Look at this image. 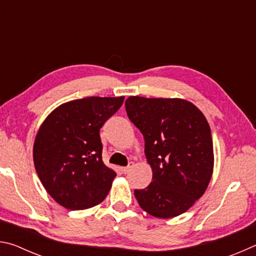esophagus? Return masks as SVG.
Wrapping results in <instances>:
<instances>
[{"label":"esophagus","mask_w":256,"mask_h":256,"mask_svg":"<svg viewBox=\"0 0 256 256\" xmlns=\"http://www.w3.org/2000/svg\"><path fill=\"white\" fill-rule=\"evenodd\" d=\"M134 166L133 162H130L126 167H122L120 170H122V172H124V174H128V172L132 170V167Z\"/></svg>","instance_id":"34e87169"}]
</instances>
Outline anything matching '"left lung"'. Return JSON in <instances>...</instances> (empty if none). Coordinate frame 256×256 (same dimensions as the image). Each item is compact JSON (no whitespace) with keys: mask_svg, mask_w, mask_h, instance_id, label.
Returning a JSON list of instances; mask_svg holds the SVG:
<instances>
[{"mask_svg":"<svg viewBox=\"0 0 256 256\" xmlns=\"http://www.w3.org/2000/svg\"><path fill=\"white\" fill-rule=\"evenodd\" d=\"M131 122L144 138L152 182L134 196L156 218H174L204 194L214 172L209 123L198 108L180 98L131 96L125 100Z\"/></svg>","mask_w":256,"mask_h":256,"instance_id":"8db88e82","label":"left lung"}]
</instances>
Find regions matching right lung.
Here are the masks:
<instances>
[{
    "instance_id": "1",
    "label": "right lung",
    "mask_w": 256,
    "mask_h": 256,
    "mask_svg": "<svg viewBox=\"0 0 256 256\" xmlns=\"http://www.w3.org/2000/svg\"><path fill=\"white\" fill-rule=\"evenodd\" d=\"M124 97H86L64 102L47 116L34 144V164L47 193L68 210L102 203L116 172L102 162L99 130Z\"/></svg>"
}]
</instances>
